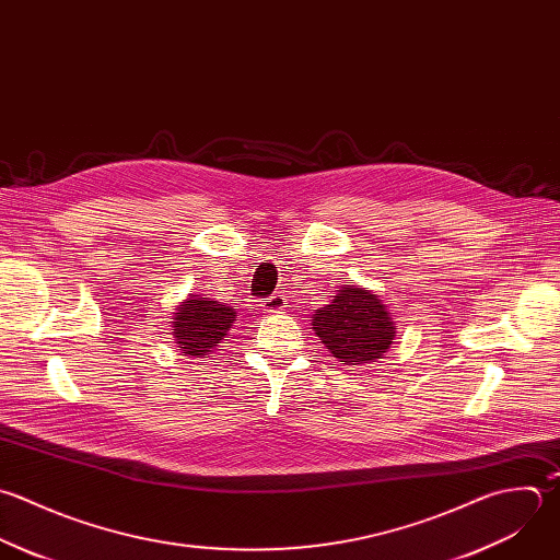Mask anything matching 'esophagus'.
<instances>
[{
	"label": "esophagus",
	"instance_id": "obj_1",
	"mask_svg": "<svg viewBox=\"0 0 560 560\" xmlns=\"http://www.w3.org/2000/svg\"><path fill=\"white\" fill-rule=\"evenodd\" d=\"M261 307L268 312V314H279L281 310H285V296L283 294H272L270 299H266L261 303Z\"/></svg>",
	"mask_w": 560,
	"mask_h": 560
}]
</instances>
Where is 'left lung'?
I'll return each mask as SVG.
<instances>
[{"label": "left lung", "mask_w": 560, "mask_h": 560, "mask_svg": "<svg viewBox=\"0 0 560 560\" xmlns=\"http://www.w3.org/2000/svg\"><path fill=\"white\" fill-rule=\"evenodd\" d=\"M312 329L347 366H364L388 353L397 327L382 299L358 285H342L329 305L312 314Z\"/></svg>", "instance_id": "1"}]
</instances>
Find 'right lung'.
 Instances as JSON below:
<instances>
[{
  "instance_id": "1",
  "label": "right lung",
  "mask_w": 560,
  "mask_h": 560,
  "mask_svg": "<svg viewBox=\"0 0 560 560\" xmlns=\"http://www.w3.org/2000/svg\"><path fill=\"white\" fill-rule=\"evenodd\" d=\"M237 312L229 305L189 294L172 312V338L176 351L187 358H205L213 353L231 331Z\"/></svg>"
}]
</instances>
